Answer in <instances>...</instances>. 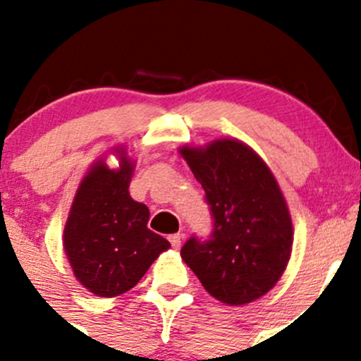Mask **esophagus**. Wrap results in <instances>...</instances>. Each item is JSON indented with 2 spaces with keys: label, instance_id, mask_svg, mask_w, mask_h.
<instances>
[{
  "label": "esophagus",
  "instance_id": "esophagus-1",
  "mask_svg": "<svg viewBox=\"0 0 361 361\" xmlns=\"http://www.w3.org/2000/svg\"><path fill=\"white\" fill-rule=\"evenodd\" d=\"M181 238H183V236H181L180 233H176V235L169 236V243H171V247L174 248V250H178V248L181 247Z\"/></svg>",
  "mask_w": 361,
  "mask_h": 361
}]
</instances>
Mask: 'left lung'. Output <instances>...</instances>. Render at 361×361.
Returning <instances> with one entry per match:
<instances>
[{
	"label": "left lung",
	"instance_id": "8db88e82",
	"mask_svg": "<svg viewBox=\"0 0 361 361\" xmlns=\"http://www.w3.org/2000/svg\"><path fill=\"white\" fill-rule=\"evenodd\" d=\"M205 192L212 233L192 236L181 259L211 296L245 305L276 286L293 247L286 200L267 164L243 142L221 138L180 149Z\"/></svg>",
	"mask_w": 361,
	"mask_h": 361
}]
</instances>
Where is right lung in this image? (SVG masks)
I'll use <instances>...</instances> for the list:
<instances>
[{
	"mask_svg": "<svg viewBox=\"0 0 361 361\" xmlns=\"http://www.w3.org/2000/svg\"><path fill=\"white\" fill-rule=\"evenodd\" d=\"M120 168L104 161L90 168L77 190L63 233L73 274L102 298L132 290L150 264L171 245L147 228V205L130 197L133 162L116 149Z\"/></svg>",
	"mask_w": 361,
	"mask_h": 361,
	"instance_id": "add662e5",
	"label": "right lung"
}]
</instances>
